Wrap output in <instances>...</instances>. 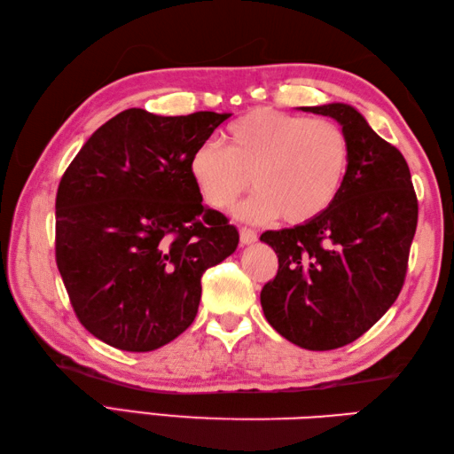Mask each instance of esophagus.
<instances>
[{"label":"esophagus","mask_w":454,"mask_h":454,"mask_svg":"<svg viewBox=\"0 0 454 454\" xmlns=\"http://www.w3.org/2000/svg\"><path fill=\"white\" fill-rule=\"evenodd\" d=\"M239 242H242L244 246L257 242V232H254L252 228H242L239 230Z\"/></svg>","instance_id":"34e87169"}]
</instances>
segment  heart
<instances>
[{"label": "heart", "instance_id": "heart-1", "mask_svg": "<svg viewBox=\"0 0 454 454\" xmlns=\"http://www.w3.org/2000/svg\"><path fill=\"white\" fill-rule=\"evenodd\" d=\"M228 148L207 140L192 150L191 177L210 207L228 210L252 187L257 195L239 207L246 220L278 215L301 226L322 216L343 189L349 142L335 122L275 109H254L230 124Z\"/></svg>", "mask_w": 454, "mask_h": 454}]
</instances>
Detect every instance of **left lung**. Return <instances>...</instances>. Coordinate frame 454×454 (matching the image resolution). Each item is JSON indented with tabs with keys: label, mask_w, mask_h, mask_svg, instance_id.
<instances>
[{
	"label": "left lung",
	"mask_w": 454,
	"mask_h": 454,
	"mask_svg": "<svg viewBox=\"0 0 454 454\" xmlns=\"http://www.w3.org/2000/svg\"><path fill=\"white\" fill-rule=\"evenodd\" d=\"M340 122L349 168L340 197L322 216L269 230L278 271L262 308L285 340L310 351L355 341L387 314L406 278L418 199L402 153L347 103L301 107Z\"/></svg>",
	"instance_id": "left-lung-1"
}]
</instances>
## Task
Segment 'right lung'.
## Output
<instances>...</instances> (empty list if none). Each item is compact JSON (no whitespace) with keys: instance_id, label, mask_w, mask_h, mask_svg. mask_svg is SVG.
Returning <instances> with one entry per match:
<instances>
[{"instance_id":"add662e5","label":"right lung","mask_w":454,"mask_h":454,"mask_svg":"<svg viewBox=\"0 0 454 454\" xmlns=\"http://www.w3.org/2000/svg\"><path fill=\"white\" fill-rule=\"evenodd\" d=\"M232 113L127 109L95 130L56 192V265L75 316L122 351L160 349L192 324L200 277L238 247L202 205L189 160Z\"/></svg>"}]
</instances>
